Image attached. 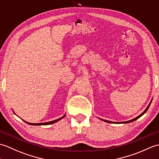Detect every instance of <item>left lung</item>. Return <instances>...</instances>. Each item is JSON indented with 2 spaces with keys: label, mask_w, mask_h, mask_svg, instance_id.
Instances as JSON below:
<instances>
[{
  "label": "left lung",
  "mask_w": 159,
  "mask_h": 159,
  "mask_svg": "<svg viewBox=\"0 0 159 159\" xmlns=\"http://www.w3.org/2000/svg\"><path fill=\"white\" fill-rule=\"evenodd\" d=\"M152 101V98L151 101L150 102L149 105H148V107H146V109L142 113V114H141L140 115H139L138 116H137V117H136V118H133V119H132V120H129V121H125V122H111V121H109V120H103V119H101V118H99V119L101 120H102V121H104V122H108V123H112V124H127V123L132 122H133V121L136 120H137L138 118H139L141 117V116H142L144 114H145V113L147 111L148 109V108H149V107H150V104H151Z\"/></svg>",
  "instance_id": "1"
}]
</instances>
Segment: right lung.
Here are the masks:
<instances>
[{
  "instance_id": "obj_1",
  "label": "right lung",
  "mask_w": 159,
  "mask_h": 159,
  "mask_svg": "<svg viewBox=\"0 0 159 159\" xmlns=\"http://www.w3.org/2000/svg\"><path fill=\"white\" fill-rule=\"evenodd\" d=\"M14 112V111H13ZM14 114H15V113H14ZM65 116V114L63 116H62L61 118H58V119H57V120H53V121H50V122H43V123H30V122H26V121H24V120H23L25 122H26L27 124H29V125H52V124H54V123H55V122H58V121H59L60 120H61L62 118H63Z\"/></svg>"
}]
</instances>
